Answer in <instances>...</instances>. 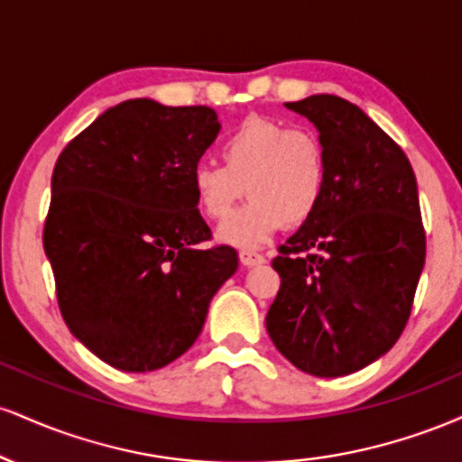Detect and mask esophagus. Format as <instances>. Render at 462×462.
Masks as SVG:
<instances>
[{
	"label": "esophagus",
	"instance_id": "34e87169",
	"mask_svg": "<svg viewBox=\"0 0 462 462\" xmlns=\"http://www.w3.org/2000/svg\"><path fill=\"white\" fill-rule=\"evenodd\" d=\"M238 258H241V263L245 264V267H256V264H263L264 263L263 254L254 252V249H241Z\"/></svg>",
	"mask_w": 462,
	"mask_h": 462
}]
</instances>
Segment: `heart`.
<instances>
[{"label": "heart", "instance_id": "b5f03b06", "mask_svg": "<svg viewBox=\"0 0 462 462\" xmlns=\"http://www.w3.org/2000/svg\"><path fill=\"white\" fill-rule=\"evenodd\" d=\"M219 156L224 164H195L190 189L208 219H224L245 189L252 195L219 226V238L230 245H261L284 221L301 226L321 206L330 167L317 132L254 115L221 141Z\"/></svg>", "mask_w": 462, "mask_h": 462}]
</instances>
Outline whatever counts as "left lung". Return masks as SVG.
<instances>
[{
	"label": "left lung",
	"mask_w": 462,
	"mask_h": 462,
	"mask_svg": "<svg viewBox=\"0 0 462 462\" xmlns=\"http://www.w3.org/2000/svg\"><path fill=\"white\" fill-rule=\"evenodd\" d=\"M284 106L317 125L330 169L317 213L278 247L264 321L295 367L338 378L389 352L411 317L426 261L417 180L402 147L347 99Z\"/></svg>",
	"instance_id": "left-lung-1"
}]
</instances>
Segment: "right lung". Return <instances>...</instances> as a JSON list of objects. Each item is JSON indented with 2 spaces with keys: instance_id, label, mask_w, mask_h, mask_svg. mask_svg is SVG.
<instances>
[{
  "instance_id": "right-lung-1",
  "label": "right lung",
  "mask_w": 462,
  "mask_h": 462,
  "mask_svg": "<svg viewBox=\"0 0 462 462\" xmlns=\"http://www.w3.org/2000/svg\"><path fill=\"white\" fill-rule=\"evenodd\" d=\"M208 106L116 104L58 156L43 247L62 319L110 367L173 363L236 272L230 245L204 247L190 171L219 134Z\"/></svg>"
}]
</instances>
